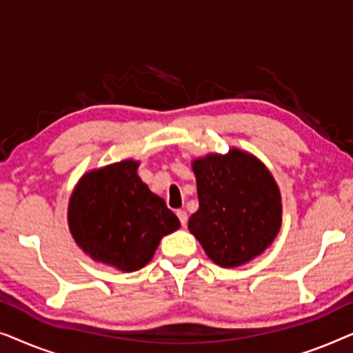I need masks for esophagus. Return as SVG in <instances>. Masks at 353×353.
I'll return each mask as SVG.
<instances>
[{"label":"esophagus","instance_id":"obj_1","mask_svg":"<svg viewBox=\"0 0 353 353\" xmlns=\"http://www.w3.org/2000/svg\"><path fill=\"white\" fill-rule=\"evenodd\" d=\"M176 216H178V220H180V223L185 226L186 223H188V214H186V210H176Z\"/></svg>","mask_w":353,"mask_h":353}]
</instances>
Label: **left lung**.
I'll return each mask as SVG.
<instances>
[{"label":"left lung","instance_id":"8db88e82","mask_svg":"<svg viewBox=\"0 0 353 353\" xmlns=\"http://www.w3.org/2000/svg\"><path fill=\"white\" fill-rule=\"evenodd\" d=\"M199 209L188 228L220 267H238L273 243L281 226V194L272 173L233 149L192 162Z\"/></svg>","mask_w":353,"mask_h":353}]
</instances>
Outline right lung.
Returning <instances> with one entry per match:
<instances>
[{
	"mask_svg": "<svg viewBox=\"0 0 353 353\" xmlns=\"http://www.w3.org/2000/svg\"><path fill=\"white\" fill-rule=\"evenodd\" d=\"M138 162L122 161L93 170L72 192L69 226L91 259L122 272L143 268L163 236L180 220L138 176Z\"/></svg>",
	"mask_w": 353,
	"mask_h": 353,
	"instance_id": "obj_1",
	"label": "right lung"
}]
</instances>
